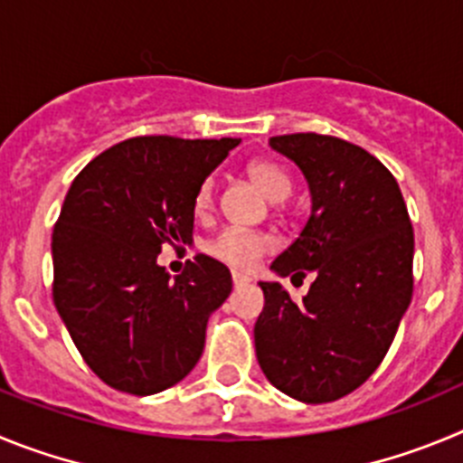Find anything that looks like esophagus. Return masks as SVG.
I'll return each instance as SVG.
<instances>
[{
  "instance_id": "esophagus-1",
  "label": "esophagus",
  "mask_w": 463,
  "mask_h": 463,
  "mask_svg": "<svg viewBox=\"0 0 463 463\" xmlns=\"http://www.w3.org/2000/svg\"><path fill=\"white\" fill-rule=\"evenodd\" d=\"M249 279L247 277H241V274H232V286L235 288H240V286H247Z\"/></svg>"
}]
</instances>
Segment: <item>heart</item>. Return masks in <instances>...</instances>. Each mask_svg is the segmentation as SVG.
I'll return each mask as SVG.
<instances>
[{
  "label": "heart",
  "mask_w": 463,
  "mask_h": 463,
  "mask_svg": "<svg viewBox=\"0 0 463 463\" xmlns=\"http://www.w3.org/2000/svg\"><path fill=\"white\" fill-rule=\"evenodd\" d=\"M247 175L253 184L265 194V198L272 203L286 201L293 191V180L290 175L274 161H253L247 165ZM214 207V180L207 177L194 198L195 214H210ZM274 249V237L262 231H241V228H223L214 237L205 241V253L214 260H219L226 268L235 272H249L258 265L265 253Z\"/></svg>",
  "instance_id": "obj_1"
}]
</instances>
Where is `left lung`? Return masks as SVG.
<instances>
[{"label":"left lung","instance_id":"1","mask_svg":"<svg viewBox=\"0 0 463 463\" xmlns=\"http://www.w3.org/2000/svg\"><path fill=\"white\" fill-rule=\"evenodd\" d=\"M299 165L311 216L272 269L316 274L302 302L260 283L256 357L277 390L304 403L351 394L378 369L413 298V226L394 175L366 149L320 133L269 138Z\"/></svg>","mask_w":463,"mask_h":463}]
</instances>
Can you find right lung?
Instances as JSON below:
<instances>
[{"label": "right lung", "mask_w": 463, "mask_h": 463, "mask_svg": "<svg viewBox=\"0 0 463 463\" xmlns=\"http://www.w3.org/2000/svg\"><path fill=\"white\" fill-rule=\"evenodd\" d=\"M240 138L138 136L91 159L52 231V299L106 385L147 397L201 360L207 318L231 295L226 265L198 253L170 279L156 256L194 240V198Z\"/></svg>", "instance_id": "right-lung-1"}]
</instances>
